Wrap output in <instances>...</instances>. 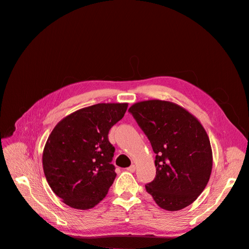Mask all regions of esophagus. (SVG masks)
Returning <instances> with one entry per match:
<instances>
[{
  "label": "esophagus",
  "mask_w": 249,
  "mask_h": 249,
  "mask_svg": "<svg viewBox=\"0 0 249 249\" xmlns=\"http://www.w3.org/2000/svg\"><path fill=\"white\" fill-rule=\"evenodd\" d=\"M135 169H136V166H135L134 164H132V165H130V166L127 168V171H128V172H131V173H134Z\"/></svg>",
  "instance_id": "esophagus-1"
}]
</instances>
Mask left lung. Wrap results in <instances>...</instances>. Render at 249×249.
<instances>
[{
    "label": "left lung",
    "instance_id": "8db88e82",
    "mask_svg": "<svg viewBox=\"0 0 249 249\" xmlns=\"http://www.w3.org/2000/svg\"><path fill=\"white\" fill-rule=\"evenodd\" d=\"M128 112L156 154V175L145 185L146 192L167 211L191 205L212 172V149L204 127L187 110L166 101L139 102Z\"/></svg>",
    "mask_w": 249,
    "mask_h": 249
}]
</instances>
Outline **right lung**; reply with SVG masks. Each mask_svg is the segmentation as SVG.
Here are the masks:
<instances>
[{"label":"right lung","mask_w":249,"mask_h":249,"mask_svg":"<svg viewBox=\"0 0 249 249\" xmlns=\"http://www.w3.org/2000/svg\"><path fill=\"white\" fill-rule=\"evenodd\" d=\"M127 104H97L62 119L52 130L42 156L49 187L63 203L87 210L100 203L116 178L115 147L108 134Z\"/></svg>","instance_id":"obj_1"}]
</instances>
